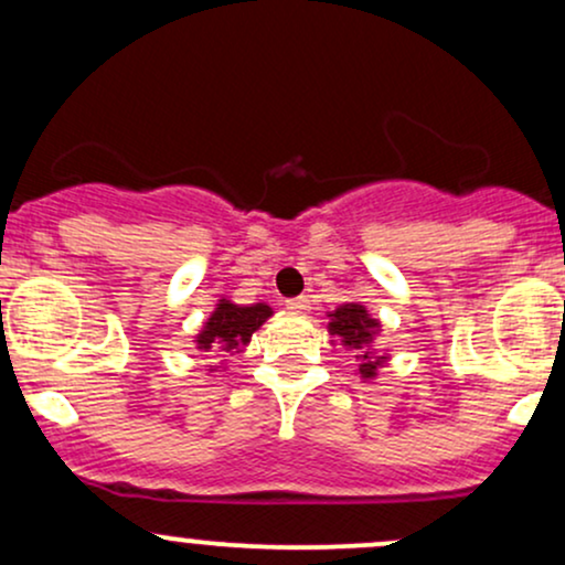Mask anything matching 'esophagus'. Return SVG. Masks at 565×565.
<instances>
[{
  "instance_id": "obj_1",
  "label": "esophagus",
  "mask_w": 565,
  "mask_h": 565,
  "mask_svg": "<svg viewBox=\"0 0 565 565\" xmlns=\"http://www.w3.org/2000/svg\"><path fill=\"white\" fill-rule=\"evenodd\" d=\"M287 308L295 310V313H308V310H310V300H308V297H289Z\"/></svg>"
}]
</instances>
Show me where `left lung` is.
Instances as JSON below:
<instances>
[{
	"label": "left lung",
	"instance_id": "obj_1",
	"mask_svg": "<svg viewBox=\"0 0 565 565\" xmlns=\"http://www.w3.org/2000/svg\"><path fill=\"white\" fill-rule=\"evenodd\" d=\"M329 332L340 337L348 348H369L374 332H377V321L366 313L364 305H342L332 313V321H329ZM380 359L372 361L369 353H364V364L359 366L361 377H372L377 372Z\"/></svg>",
	"mask_w": 565,
	"mask_h": 565
}]
</instances>
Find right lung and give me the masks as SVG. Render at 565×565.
Segmentation results:
<instances>
[{"label":"right lung","mask_w":565,"mask_h":565,"mask_svg":"<svg viewBox=\"0 0 565 565\" xmlns=\"http://www.w3.org/2000/svg\"><path fill=\"white\" fill-rule=\"evenodd\" d=\"M270 316L268 305H233L228 300H220L217 310L212 313V319L206 321L204 332L196 337L199 348L210 353L212 348H223L225 353H231L233 348L246 345L249 337L263 327V321Z\"/></svg>","instance_id":"1"}]
</instances>
